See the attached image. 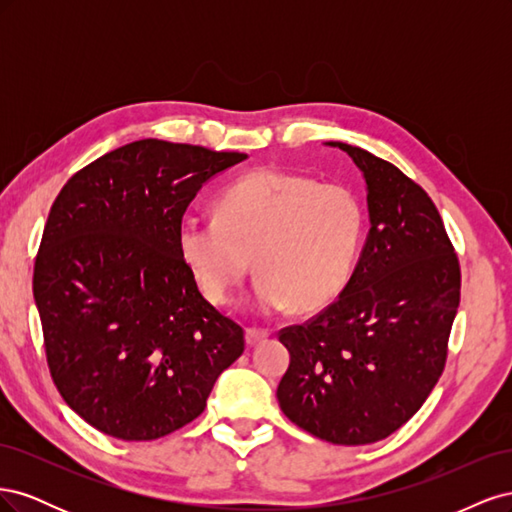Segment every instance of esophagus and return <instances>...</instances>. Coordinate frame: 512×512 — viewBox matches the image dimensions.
Here are the masks:
<instances>
[{
    "label": "esophagus",
    "instance_id": "1",
    "mask_svg": "<svg viewBox=\"0 0 512 512\" xmlns=\"http://www.w3.org/2000/svg\"><path fill=\"white\" fill-rule=\"evenodd\" d=\"M271 335L269 329H258V327H247L245 331V342L250 346H256L260 342H265V339Z\"/></svg>",
    "mask_w": 512,
    "mask_h": 512
}]
</instances>
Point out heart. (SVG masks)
<instances>
[{"label":"heart","instance_id":"heart-1","mask_svg":"<svg viewBox=\"0 0 512 512\" xmlns=\"http://www.w3.org/2000/svg\"><path fill=\"white\" fill-rule=\"evenodd\" d=\"M363 226L361 200L346 185L258 168L220 194L218 215H185L177 245L211 303L235 297L254 258L258 312L309 314L344 292Z\"/></svg>","mask_w":512,"mask_h":512}]
</instances>
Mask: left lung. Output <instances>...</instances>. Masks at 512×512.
<instances>
[{"label": "left lung", "mask_w": 512, "mask_h": 512, "mask_svg": "<svg viewBox=\"0 0 512 512\" xmlns=\"http://www.w3.org/2000/svg\"><path fill=\"white\" fill-rule=\"evenodd\" d=\"M329 145L361 168L371 228L344 292L280 331L290 365L277 401L312 436L359 446L406 425L440 380L461 269L421 185L361 147Z\"/></svg>", "instance_id": "8db88e82"}]
</instances>
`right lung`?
Wrapping results in <instances>:
<instances>
[{
  "label": "right lung",
  "instance_id": "1",
  "mask_svg": "<svg viewBox=\"0 0 512 512\" xmlns=\"http://www.w3.org/2000/svg\"><path fill=\"white\" fill-rule=\"evenodd\" d=\"M239 151L145 138L104 153L61 188L34 265L51 378L91 427L126 442L203 414L245 337L198 290L177 228Z\"/></svg>",
  "mask_w": 512,
  "mask_h": 512
}]
</instances>
